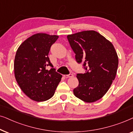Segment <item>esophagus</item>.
I'll list each match as a JSON object with an SVG mask.
<instances>
[{"label": "esophagus", "instance_id": "esophagus-1", "mask_svg": "<svg viewBox=\"0 0 133 133\" xmlns=\"http://www.w3.org/2000/svg\"><path fill=\"white\" fill-rule=\"evenodd\" d=\"M64 77L65 78H70V77H73L74 75L72 74H68V75H64Z\"/></svg>", "mask_w": 133, "mask_h": 133}]
</instances>
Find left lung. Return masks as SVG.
Here are the masks:
<instances>
[{"mask_svg":"<svg viewBox=\"0 0 133 133\" xmlns=\"http://www.w3.org/2000/svg\"><path fill=\"white\" fill-rule=\"evenodd\" d=\"M68 39L78 63H83L84 74H77L79 84L74 89L75 97L87 103L105 95L114 80L118 59L114 46L94 30L69 35Z\"/></svg>","mask_w":133,"mask_h":133,"instance_id":"8db88e82","label":"left lung"}]
</instances>
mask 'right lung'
Here are the masks:
<instances>
[{"label":"right lung","mask_w":133,"mask_h":133,"mask_svg":"<svg viewBox=\"0 0 133 133\" xmlns=\"http://www.w3.org/2000/svg\"><path fill=\"white\" fill-rule=\"evenodd\" d=\"M58 36L37 33L22 42L16 54L14 70L17 84L31 100L43 102L54 95L62 75L54 68L48 56ZM47 66L51 68L47 69Z\"/></svg>","instance_id":"add662e5"}]
</instances>
